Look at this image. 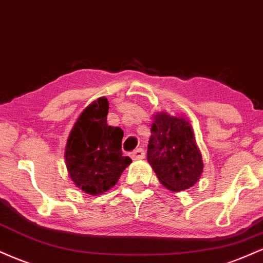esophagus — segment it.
Returning <instances> with one entry per match:
<instances>
[{"label": "esophagus", "instance_id": "34e87169", "mask_svg": "<svg viewBox=\"0 0 263 263\" xmlns=\"http://www.w3.org/2000/svg\"><path fill=\"white\" fill-rule=\"evenodd\" d=\"M131 157H132V159H135V160L143 159V158L145 157V152H144L143 148H137V149L132 152Z\"/></svg>", "mask_w": 263, "mask_h": 263}]
</instances>
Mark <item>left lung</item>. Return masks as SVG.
Listing matches in <instances>:
<instances>
[{
    "label": "left lung",
    "instance_id": "obj_1",
    "mask_svg": "<svg viewBox=\"0 0 263 263\" xmlns=\"http://www.w3.org/2000/svg\"><path fill=\"white\" fill-rule=\"evenodd\" d=\"M147 159L160 183L173 192L194 186L203 172L202 154L187 120L167 112L154 115Z\"/></svg>",
    "mask_w": 263,
    "mask_h": 263
}]
</instances>
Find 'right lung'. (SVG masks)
Segmentation results:
<instances>
[{
    "label": "right lung",
    "instance_id": "1",
    "mask_svg": "<svg viewBox=\"0 0 263 263\" xmlns=\"http://www.w3.org/2000/svg\"><path fill=\"white\" fill-rule=\"evenodd\" d=\"M106 98L89 104L69 132L65 160L69 178L85 194L101 195L116 185L123 170L132 163L123 157V131L106 123Z\"/></svg>",
    "mask_w": 263,
    "mask_h": 263
}]
</instances>
